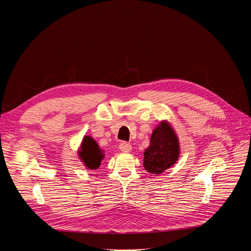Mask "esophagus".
<instances>
[{"mask_svg":"<svg viewBox=\"0 0 251 251\" xmlns=\"http://www.w3.org/2000/svg\"><path fill=\"white\" fill-rule=\"evenodd\" d=\"M119 149H120L124 152H129L132 151V147H131V144L127 143V142H121L120 146H119Z\"/></svg>","mask_w":251,"mask_h":251,"instance_id":"obj_1","label":"esophagus"}]
</instances>
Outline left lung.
I'll use <instances>...</instances> for the list:
<instances>
[{"mask_svg":"<svg viewBox=\"0 0 251 251\" xmlns=\"http://www.w3.org/2000/svg\"><path fill=\"white\" fill-rule=\"evenodd\" d=\"M180 143L172 126L162 121L153 129L150 147L144 151L143 167L149 173L159 175L172 167L179 159Z\"/></svg>","mask_w":251,"mask_h":251,"instance_id":"obj_1","label":"left lung"}]
</instances>
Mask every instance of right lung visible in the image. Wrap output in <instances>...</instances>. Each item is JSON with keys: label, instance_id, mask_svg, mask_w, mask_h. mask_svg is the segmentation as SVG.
Returning <instances> with one entry per match:
<instances>
[{"label": "right lung", "instance_id": "right-lung-1", "mask_svg": "<svg viewBox=\"0 0 251 251\" xmlns=\"http://www.w3.org/2000/svg\"><path fill=\"white\" fill-rule=\"evenodd\" d=\"M78 155L85 168L89 170L98 169L103 159L102 150L99 148L97 141L88 135L83 137L81 146L78 151Z\"/></svg>", "mask_w": 251, "mask_h": 251}]
</instances>
